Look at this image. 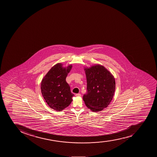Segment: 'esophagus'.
Listing matches in <instances>:
<instances>
[{
  "label": "esophagus",
  "mask_w": 157,
  "mask_h": 157,
  "mask_svg": "<svg viewBox=\"0 0 157 157\" xmlns=\"http://www.w3.org/2000/svg\"><path fill=\"white\" fill-rule=\"evenodd\" d=\"M76 97H80L81 96V94H76V95H75Z\"/></svg>",
  "instance_id": "obj_1"
}]
</instances>
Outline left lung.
I'll use <instances>...</instances> for the list:
<instances>
[{
	"label": "left lung",
	"instance_id": "1",
	"mask_svg": "<svg viewBox=\"0 0 157 157\" xmlns=\"http://www.w3.org/2000/svg\"><path fill=\"white\" fill-rule=\"evenodd\" d=\"M87 93L83 99L87 108L98 112L107 107L113 98L116 83L110 71L100 64L85 67Z\"/></svg>",
	"mask_w": 157,
	"mask_h": 157
}]
</instances>
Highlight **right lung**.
<instances>
[{
  "mask_svg": "<svg viewBox=\"0 0 157 157\" xmlns=\"http://www.w3.org/2000/svg\"><path fill=\"white\" fill-rule=\"evenodd\" d=\"M72 65L63 67L58 63L54 65L42 79L41 91L47 104L54 110L60 112L67 107L74 95L66 81Z\"/></svg>",
  "mask_w": 157,
  "mask_h": 157,
  "instance_id": "1",
  "label": "right lung"
}]
</instances>
